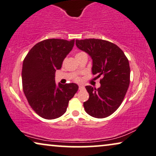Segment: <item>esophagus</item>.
<instances>
[{
    "instance_id": "esophagus-1",
    "label": "esophagus",
    "mask_w": 156,
    "mask_h": 156,
    "mask_svg": "<svg viewBox=\"0 0 156 156\" xmlns=\"http://www.w3.org/2000/svg\"><path fill=\"white\" fill-rule=\"evenodd\" d=\"M83 88H84L83 86H82V85H80V86H79V90H83Z\"/></svg>"
}]
</instances>
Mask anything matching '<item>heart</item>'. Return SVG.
Wrapping results in <instances>:
<instances>
[{"mask_svg": "<svg viewBox=\"0 0 156 156\" xmlns=\"http://www.w3.org/2000/svg\"><path fill=\"white\" fill-rule=\"evenodd\" d=\"M80 53H77L76 55H78V54H80ZM75 80H76V81H80V79L79 77H76V78H75Z\"/></svg>", "mask_w": 156, "mask_h": 156, "instance_id": "b5f03b06", "label": "heart"}]
</instances>
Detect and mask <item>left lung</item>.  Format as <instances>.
Wrapping results in <instances>:
<instances>
[{
    "label": "left lung",
    "mask_w": 156,
    "mask_h": 156,
    "mask_svg": "<svg viewBox=\"0 0 156 156\" xmlns=\"http://www.w3.org/2000/svg\"><path fill=\"white\" fill-rule=\"evenodd\" d=\"M76 44L93 59V75H96L97 78L102 77L100 88L86 86L89 98L83 103L85 111L94 118H106L119 108L127 93L130 84L129 62L118 45L108 41L76 40Z\"/></svg>",
    "instance_id": "obj_1"
}]
</instances>
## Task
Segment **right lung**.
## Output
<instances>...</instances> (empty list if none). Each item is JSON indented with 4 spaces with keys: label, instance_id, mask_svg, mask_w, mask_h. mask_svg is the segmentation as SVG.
<instances>
[{
    "label": "right lung",
    "instance_id": "obj_1",
    "mask_svg": "<svg viewBox=\"0 0 156 156\" xmlns=\"http://www.w3.org/2000/svg\"><path fill=\"white\" fill-rule=\"evenodd\" d=\"M74 43V39H46L35 45L23 60V90L32 109L45 119L63 115L78 91V85L59 83L57 86L55 82V73L61 68Z\"/></svg>",
    "mask_w": 156,
    "mask_h": 156
}]
</instances>
